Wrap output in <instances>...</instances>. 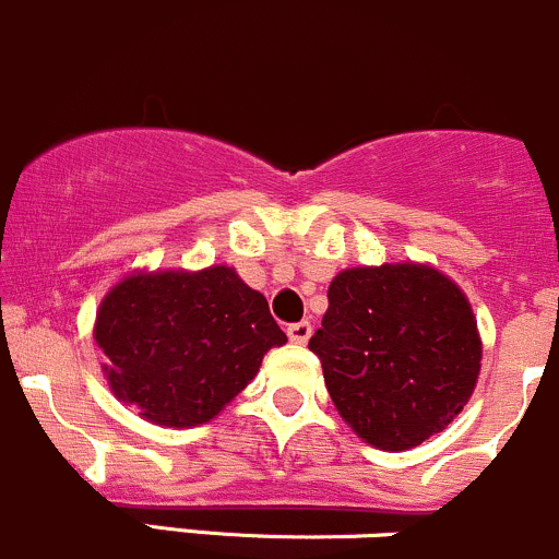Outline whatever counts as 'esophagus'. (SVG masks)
<instances>
[{"instance_id": "34e87169", "label": "esophagus", "mask_w": 559, "mask_h": 559, "mask_svg": "<svg viewBox=\"0 0 559 559\" xmlns=\"http://www.w3.org/2000/svg\"><path fill=\"white\" fill-rule=\"evenodd\" d=\"M286 334H289L292 343L305 345L310 340V334H313V326H310V321H297V324L286 326Z\"/></svg>"}]
</instances>
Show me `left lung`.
<instances>
[{
    "label": "left lung",
    "instance_id": "obj_1",
    "mask_svg": "<svg viewBox=\"0 0 559 559\" xmlns=\"http://www.w3.org/2000/svg\"><path fill=\"white\" fill-rule=\"evenodd\" d=\"M308 348L343 420L380 450L418 448L472 399L481 340L466 295L415 262L350 267L329 284Z\"/></svg>",
    "mask_w": 559,
    "mask_h": 559
}]
</instances>
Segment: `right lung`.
Masks as SVG:
<instances>
[{
	"mask_svg": "<svg viewBox=\"0 0 559 559\" xmlns=\"http://www.w3.org/2000/svg\"><path fill=\"white\" fill-rule=\"evenodd\" d=\"M93 340L117 399L166 428L209 423L286 334L227 264L131 273L102 299Z\"/></svg>",
	"mask_w": 559,
	"mask_h": 559,
	"instance_id": "add662e5",
	"label": "right lung"
}]
</instances>
